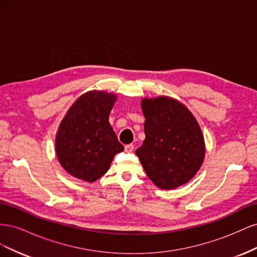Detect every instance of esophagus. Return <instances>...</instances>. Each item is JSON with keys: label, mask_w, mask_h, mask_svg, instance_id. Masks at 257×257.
Segmentation results:
<instances>
[{"label": "esophagus", "mask_w": 257, "mask_h": 257, "mask_svg": "<svg viewBox=\"0 0 257 257\" xmlns=\"http://www.w3.org/2000/svg\"><path fill=\"white\" fill-rule=\"evenodd\" d=\"M124 150H125V152L130 153L134 150V145L133 144H130V145H126L125 147H124Z\"/></svg>", "instance_id": "1"}]
</instances>
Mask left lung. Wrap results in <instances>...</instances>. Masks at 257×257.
<instances>
[{"instance_id": "8db88e82", "label": "left lung", "mask_w": 257, "mask_h": 257, "mask_svg": "<svg viewBox=\"0 0 257 257\" xmlns=\"http://www.w3.org/2000/svg\"><path fill=\"white\" fill-rule=\"evenodd\" d=\"M142 109L146 139L136 154L147 176L163 190L189 182L205 158L204 136L196 119L168 96L144 98Z\"/></svg>"}]
</instances>
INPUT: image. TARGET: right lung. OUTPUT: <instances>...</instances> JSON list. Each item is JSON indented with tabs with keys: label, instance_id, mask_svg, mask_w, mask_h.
Returning <instances> with one entry per match:
<instances>
[{
	"label": "right lung",
	"instance_id": "add662e5",
	"mask_svg": "<svg viewBox=\"0 0 257 257\" xmlns=\"http://www.w3.org/2000/svg\"><path fill=\"white\" fill-rule=\"evenodd\" d=\"M115 99L112 93L90 91L66 112L56 136V152L69 175L94 182L124 150L108 121Z\"/></svg>",
	"mask_w": 257,
	"mask_h": 257
}]
</instances>
